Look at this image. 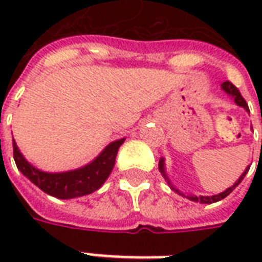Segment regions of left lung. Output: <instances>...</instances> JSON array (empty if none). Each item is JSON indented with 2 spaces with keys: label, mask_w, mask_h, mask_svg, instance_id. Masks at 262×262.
Wrapping results in <instances>:
<instances>
[{
  "label": "left lung",
  "mask_w": 262,
  "mask_h": 262,
  "mask_svg": "<svg viewBox=\"0 0 262 262\" xmlns=\"http://www.w3.org/2000/svg\"><path fill=\"white\" fill-rule=\"evenodd\" d=\"M222 90L226 92V94L228 95V96H231L232 99H234V102L238 104V106L244 107L245 110L248 111V113H250L249 111V106L248 103H246V100H245L244 98H242V95H241V92L238 91V88L234 85L232 83H230V81H224L223 84H222ZM249 168H250V166H248L246 167V170H245L244 172H242V175H241L239 178H238V181H235V183L232 185V186H230L228 189H226L224 191H222V193H219V194H215V195H194V194H185V193H182V191H179L177 187L172 186V183L170 182V179H168L167 174H166V166H164V159L162 158V159L159 160V171L162 172V175H163V178L167 181L168 186L171 187L172 190L175 191V193H178L179 195H183V197H186V199H189L190 201H194V203H201V204H212V203H217V201H220V200H223L224 197H227L230 193H231L234 189H235L238 185H239L241 182H242V179L245 178V175L248 174Z\"/></svg>",
  "instance_id": "left-lung-1"
}]
</instances>
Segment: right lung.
<instances>
[{
    "label": "right lung",
    "mask_w": 262,
    "mask_h": 262,
    "mask_svg": "<svg viewBox=\"0 0 262 262\" xmlns=\"http://www.w3.org/2000/svg\"><path fill=\"white\" fill-rule=\"evenodd\" d=\"M123 141L125 139L115 140L108 144L91 163L65 172H46L34 167L23 156L14 139L13 158L21 174L26 175L40 190L61 200L76 199L94 193L106 182L110 172L113 171L115 158Z\"/></svg>",
    "instance_id": "right-lung-1"
}]
</instances>
